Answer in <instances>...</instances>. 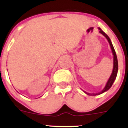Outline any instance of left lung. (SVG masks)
I'll return each instance as SVG.
<instances>
[{
	"instance_id": "left-lung-1",
	"label": "left lung",
	"mask_w": 128,
	"mask_h": 128,
	"mask_svg": "<svg viewBox=\"0 0 128 128\" xmlns=\"http://www.w3.org/2000/svg\"><path fill=\"white\" fill-rule=\"evenodd\" d=\"M98 30H99V33H101L102 34H103V35H104V36L106 38V40H108V42H109V44H110V46L111 50H112V54H113V70H112V74H111L110 78H108V81H107V82H106V84L105 86H104V88L103 89L102 91L99 92H98V93H95V94H94H94H90V93L84 91V90H82H82L85 93V94H86L87 95H90V96H95V95H100V94H103V93L105 92L108 91V90H109L111 87H112L113 82H114V81L115 80L116 78L117 74H118V59H117V56H116V52H115V51H114V47H113V44H112V41H111L110 38L109 36H108L107 35V34H106L104 32H103L102 30L100 28H99V27H98Z\"/></svg>"
}]
</instances>
